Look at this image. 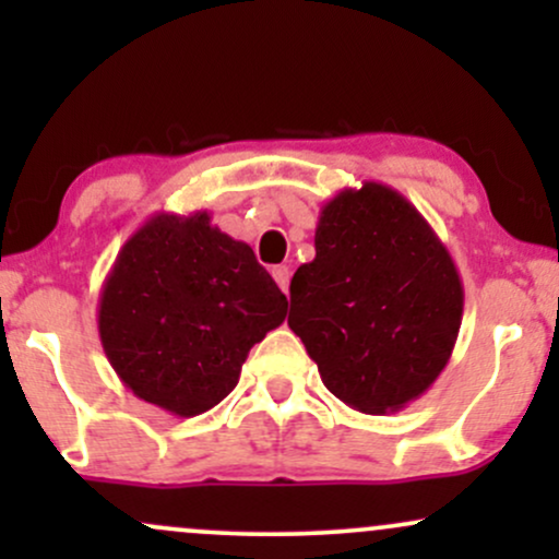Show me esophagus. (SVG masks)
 Masks as SVG:
<instances>
[{
  "label": "esophagus",
  "instance_id": "obj_1",
  "mask_svg": "<svg viewBox=\"0 0 559 559\" xmlns=\"http://www.w3.org/2000/svg\"><path fill=\"white\" fill-rule=\"evenodd\" d=\"M273 278H275V284L281 286V292L284 294H288V281H292V271H288L286 265H275L273 267Z\"/></svg>",
  "mask_w": 559,
  "mask_h": 559
}]
</instances>
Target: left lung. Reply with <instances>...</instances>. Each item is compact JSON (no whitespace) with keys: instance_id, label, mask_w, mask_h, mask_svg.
<instances>
[{"instance_id":"1","label":"left lung","mask_w":559,"mask_h":559,"mask_svg":"<svg viewBox=\"0 0 559 559\" xmlns=\"http://www.w3.org/2000/svg\"><path fill=\"white\" fill-rule=\"evenodd\" d=\"M292 329L333 396L368 415L431 389L463 323V281L415 204L365 181L320 210L316 260L292 278Z\"/></svg>"}]
</instances>
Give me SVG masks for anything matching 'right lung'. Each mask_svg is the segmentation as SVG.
Instances as JSON below:
<instances>
[{
  "label": "right lung",
  "mask_w": 559,
  "mask_h": 559,
  "mask_svg": "<svg viewBox=\"0 0 559 559\" xmlns=\"http://www.w3.org/2000/svg\"><path fill=\"white\" fill-rule=\"evenodd\" d=\"M286 307L252 247L210 213H159L118 252L96 323L126 389L194 418L234 391L249 349L284 323Z\"/></svg>",
  "instance_id": "obj_1"
}]
</instances>
